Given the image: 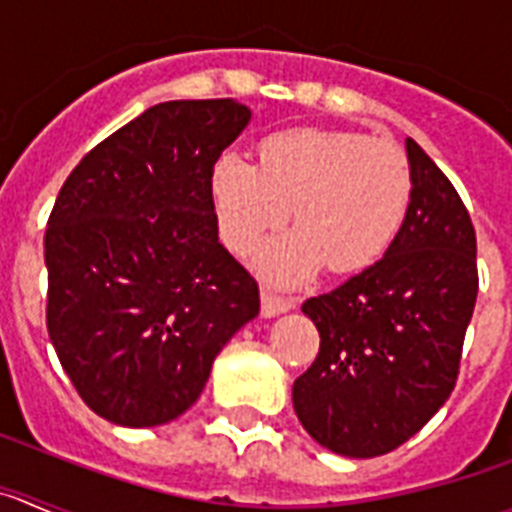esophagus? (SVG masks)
I'll return each mask as SVG.
<instances>
[{"label":"esophagus","instance_id":"obj_1","mask_svg":"<svg viewBox=\"0 0 512 512\" xmlns=\"http://www.w3.org/2000/svg\"><path fill=\"white\" fill-rule=\"evenodd\" d=\"M292 307H295L292 300H284V297H277L269 289H261V315L264 318H277V315L292 310Z\"/></svg>","mask_w":512,"mask_h":512}]
</instances>
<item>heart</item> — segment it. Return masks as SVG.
Returning <instances> with one entry per match:
<instances>
[{"label": "heart", "instance_id": "obj_1", "mask_svg": "<svg viewBox=\"0 0 512 512\" xmlns=\"http://www.w3.org/2000/svg\"><path fill=\"white\" fill-rule=\"evenodd\" d=\"M217 230L228 248L251 251L292 210L297 230L256 253V269L300 284L328 266H372L400 233L410 205V169L400 148L341 130H284L261 143L259 166L223 153L212 169Z\"/></svg>", "mask_w": 512, "mask_h": 512}]
</instances>
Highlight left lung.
<instances>
[{
	"label": "left lung",
	"mask_w": 512,
	"mask_h": 512,
	"mask_svg": "<svg viewBox=\"0 0 512 512\" xmlns=\"http://www.w3.org/2000/svg\"><path fill=\"white\" fill-rule=\"evenodd\" d=\"M410 205L382 259L302 312L318 359L292 387L302 428L351 459L397 449L449 400L477 302V235L431 156L405 140Z\"/></svg>",
	"instance_id": "1"
}]
</instances>
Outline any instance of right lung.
Segmentation results:
<instances>
[{"label":"right lung","instance_id":"obj_1","mask_svg":"<svg viewBox=\"0 0 512 512\" xmlns=\"http://www.w3.org/2000/svg\"><path fill=\"white\" fill-rule=\"evenodd\" d=\"M251 122L235 99L148 107L81 158L45 230L48 336L99 418L171 423L259 315V287L217 241L212 169Z\"/></svg>","mask_w":512,"mask_h":512}]
</instances>
